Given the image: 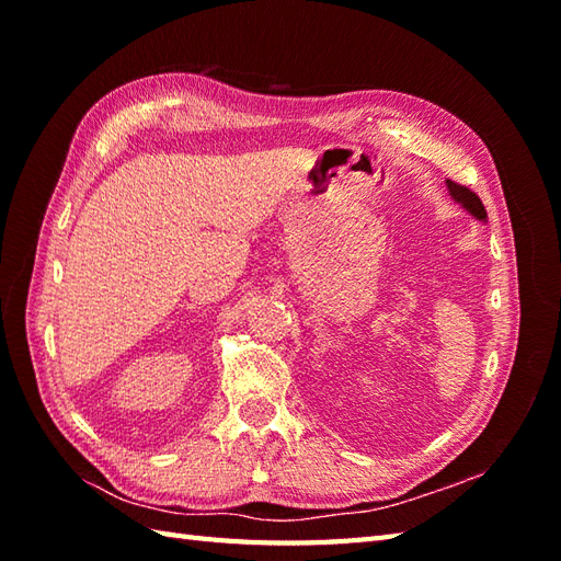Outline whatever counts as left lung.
<instances>
[{"label": "left lung", "mask_w": 561, "mask_h": 561, "mask_svg": "<svg viewBox=\"0 0 561 561\" xmlns=\"http://www.w3.org/2000/svg\"><path fill=\"white\" fill-rule=\"evenodd\" d=\"M446 185H448L450 197L456 199L458 205H462V209H468L474 219H480V221L486 219V209H484V205H482V199H480L478 195H474L470 187L458 185V183H453V181H446Z\"/></svg>", "instance_id": "left-lung-1"}]
</instances>
